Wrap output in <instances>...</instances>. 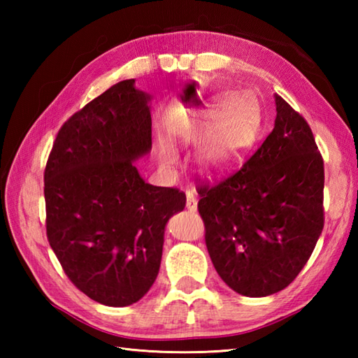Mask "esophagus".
I'll return each mask as SVG.
<instances>
[{
	"instance_id": "1",
	"label": "esophagus",
	"mask_w": 358,
	"mask_h": 358,
	"mask_svg": "<svg viewBox=\"0 0 358 358\" xmlns=\"http://www.w3.org/2000/svg\"><path fill=\"white\" fill-rule=\"evenodd\" d=\"M186 208L191 212L196 210V196H195V191H192V189L186 192Z\"/></svg>"
}]
</instances>
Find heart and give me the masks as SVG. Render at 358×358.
<instances>
[{
	"label": "heart",
	"mask_w": 358,
	"mask_h": 358,
	"mask_svg": "<svg viewBox=\"0 0 358 358\" xmlns=\"http://www.w3.org/2000/svg\"><path fill=\"white\" fill-rule=\"evenodd\" d=\"M220 112L215 109L209 113V126L217 124ZM255 109L245 95L231 98L222 120L215 129L214 138L203 155V163L209 171H223L231 167L243 155L255 135ZM159 157L164 163L175 162V154L171 146L163 144Z\"/></svg>",
	"instance_id": "1"
}]
</instances>
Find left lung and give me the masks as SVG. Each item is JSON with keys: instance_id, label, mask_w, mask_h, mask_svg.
<instances>
[{"instance_id": "left-lung-1", "label": "left lung", "mask_w": 358, "mask_h": 358, "mask_svg": "<svg viewBox=\"0 0 358 358\" xmlns=\"http://www.w3.org/2000/svg\"><path fill=\"white\" fill-rule=\"evenodd\" d=\"M272 132L238 171L199 186L204 241L224 283L246 296L285 289L324 224V166L308 121L275 95Z\"/></svg>"}]
</instances>
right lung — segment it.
<instances>
[{
	"label": "right lung",
	"mask_w": 358,
	"mask_h": 358,
	"mask_svg": "<svg viewBox=\"0 0 358 358\" xmlns=\"http://www.w3.org/2000/svg\"><path fill=\"white\" fill-rule=\"evenodd\" d=\"M124 80L75 112L44 169L45 234L64 273L106 306H129L158 275L177 187L144 183L134 164L152 149L150 96Z\"/></svg>",
	"instance_id": "right-lung-1"
}]
</instances>
